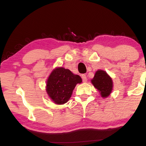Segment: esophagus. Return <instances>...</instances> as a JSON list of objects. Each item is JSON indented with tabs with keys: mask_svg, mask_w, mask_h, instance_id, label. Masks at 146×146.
I'll list each match as a JSON object with an SVG mask.
<instances>
[{
	"mask_svg": "<svg viewBox=\"0 0 146 146\" xmlns=\"http://www.w3.org/2000/svg\"><path fill=\"white\" fill-rule=\"evenodd\" d=\"M81 77H82V78L83 82H87V78H86V75L82 74V75H81Z\"/></svg>",
	"mask_w": 146,
	"mask_h": 146,
	"instance_id": "esophagus-1",
	"label": "esophagus"
}]
</instances>
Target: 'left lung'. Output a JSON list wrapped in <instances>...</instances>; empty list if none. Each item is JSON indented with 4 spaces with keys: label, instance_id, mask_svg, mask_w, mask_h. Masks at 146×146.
<instances>
[{
    "label": "left lung",
    "instance_id": "obj_1",
    "mask_svg": "<svg viewBox=\"0 0 146 146\" xmlns=\"http://www.w3.org/2000/svg\"><path fill=\"white\" fill-rule=\"evenodd\" d=\"M91 83L97 88L102 98H106L112 93L113 88V80L105 71L98 70L95 72Z\"/></svg>",
    "mask_w": 146,
    "mask_h": 146
}]
</instances>
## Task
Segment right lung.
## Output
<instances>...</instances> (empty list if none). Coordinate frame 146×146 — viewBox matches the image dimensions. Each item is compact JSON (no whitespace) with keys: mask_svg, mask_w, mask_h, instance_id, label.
Wrapping results in <instances>:
<instances>
[{"mask_svg":"<svg viewBox=\"0 0 146 146\" xmlns=\"http://www.w3.org/2000/svg\"><path fill=\"white\" fill-rule=\"evenodd\" d=\"M82 80L64 67H56L51 71L46 80V91L48 98L56 104L66 103L71 98L75 86Z\"/></svg>","mask_w":146,"mask_h":146,"instance_id":"right-lung-1","label":"right lung"}]
</instances>
